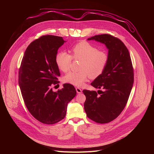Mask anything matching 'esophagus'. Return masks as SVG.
<instances>
[{"label":"esophagus","instance_id":"1","mask_svg":"<svg viewBox=\"0 0 154 154\" xmlns=\"http://www.w3.org/2000/svg\"><path fill=\"white\" fill-rule=\"evenodd\" d=\"M75 90H76V91H77V93L78 94H80V93H82V90L80 88H78V87L76 88Z\"/></svg>","mask_w":154,"mask_h":154}]
</instances>
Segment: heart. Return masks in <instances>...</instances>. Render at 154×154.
Segmentation results:
<instances>
[{
  "label": "heart",
  "instance_id": "obj_1",
  "mask_svg": "<svg viewBox=\"0 0 154 154\" xmlns=\"http://www.w3.org/2000/svg\"><path fill=\"white\" fill-rule=\"evenodd\" d=\"M71 52L72 56L64 51L58 52L55 62L60 71L66 72L70 68L72 57L74 59L82 60L80 71L69 72L63 78L64 82L74 86H82L88 76L91 79L100 76L108 62V55L106 51H98L96 46L86 41L77 44L72 48Z\"/></svg>",
  "mask_w": 154,
  "mask_h": 154
}]
</instances>
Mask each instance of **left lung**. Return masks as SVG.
<instances>
[{
    "label": "left lung",
    "mask_w": 154,
    "mask_h": 154,
    "mask_svg": "<svg viewBox=\"0 0 154 154\" xmlns=\"http://www.w3.org/2000/svg\"><path fill=\"white\" fill-rule=\"evenodd\" d=\"M104 44L108 49V62L103 73L91 83L103 91L85 90L84 109L92 121L105 124L116 119L128 101L134 84V69L129 52L122 41L108 34L88 39Z\"/></svg>",
    "instance_id": "8db88e82"
}]
</instances>
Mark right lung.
I'll return each instance as SVG.
<instances>
[{
	"mask_svg": "<svg viewBox=\"0 0 154 154\" xmlns=\"http://www.w3.org/2000/svg\"><path fill=\"white\" fill-rule=\"evenodd\" d=\"M62 37L42 36L27 47L19 71V85L24 103L31 115L39 122L54 124L64 118L68 103L76 90L69 83L54 92L52 86L59 83V69L55 62Z\"/></svg>",
	"mask_w": 154,
	"mask_h": 154,
	"instance_id": "add662e5",
	"label": "right lung"
}]
</instances>
